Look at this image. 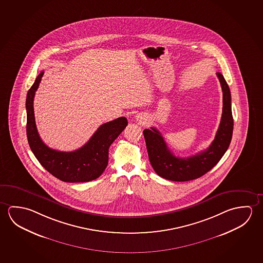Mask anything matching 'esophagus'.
Wrapping results in <instances>:
<instances>
[{"mask_svg": "<svg viewBox=\"0 0 263 263\" xmlns=\"http://www.w3.org/2000/svg\"><path fill=\"white\" fill-rule=\"evenodd\" d=\"M137 119L139 121H144L145 120V118L142 117V116H137Z\"/></svg>", "mask_w": 263, "mask_h": 263, "instance_id": "esophagus-1", "label": "esophagus"}]
</instances>
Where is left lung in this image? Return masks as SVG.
<instances>
[{
	"label": "left lung",
	"instance_id": "8db88e82",
	"mask_svg": "<svg viewBox=\"0 0 263 263\" xmlns=\"http://www.w3.org/2000/svg\"><path fill=\"white\" fill-rule=\"evenodd\" d=\"M223 90V112L214 141L205 151L188 158L175 157L168 149L163 137L154 127L143 131L148 159L159 176L173 181H187L197 179L208 173L218 163L231 142L233 134L231 95L224 76L216 73Z\"/></svg>",
	"mask_w": 263,
	"mask_h": 263
}]
</instances>
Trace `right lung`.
Listing matches in <instances>:
<instances>
[{
  "mask_svg": "<svg viewBox=\"0 0 263 263\" xmlns=\"http://www.w3.org/2000/svg\"><path fill=\"white\" fill-rule=\"evenodd\" d=\"M44 71L35 79L26 96V136L31 151L40 164L53 176L65 182H85L102 175L108 164V151L112 143L127 125L125 117L107 122L96 130L90 140L71 152L48 147L39 137L34 114V97Z\"/></svg>",
  "mask_w": 263,
  "mask_h": 263,
  "instance_id": "add662e5",
  "label": "right lung"
}]
</instances>
